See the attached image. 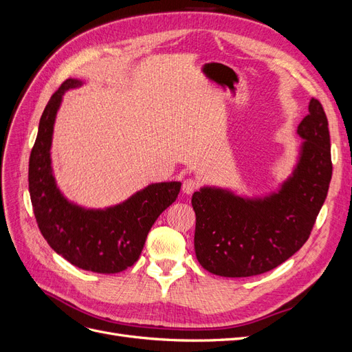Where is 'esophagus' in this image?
Wrapping results in <instances>:
<instances>
[{
  "instance_id": "34e87169",
  "label": "esophagus",
  "mask_w": 352,
  "mask_h": 352,
  "mask_svg": "<svg viewBox=\"0 0 352 352\" xmlns=\"http://www.w3.org/2000/svg\"><path fill=\"white\" fill-rule=\"evenodd\" d=\"M198 185H199L198 180L192 179V177H188V179L184 180V185H182V192L186 193V195H190L193 190L198 189Z\"/></svg>"
}]
</instances>
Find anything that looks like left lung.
<instances>
[{
	"label": "left lung",
	"instance_id": "obj_1",
	"mask_svg": "<svg viewBox=\"0 0 352 352\" xmlns=\"http://www.w3.org/2000/svg\"><path fill=\"white\" fill-rule=\"evenodd\" d=\"M297 159L274 190L240 195L232 188L202 186L193 193L195 253L204 270L226 278L268 272L306 243L328 195L331 138L322 104L311 99L297 126Z\"/></svg>",
	"mask_w": 352,
	"mask_h": 352
}]
</instances>
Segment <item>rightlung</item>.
Returning a JSON list of instances; mask_svg holds the SVG:
<instances>
[{
    "instance_id": "right-lung-1",
    "label": "right lung",
    "mask_w": 352,
    "mask_h": 352,
    "mask_svg": "<svg viewBox=\"0 0 352 352\" xmlns=\"http://www.w3.org/2000/svg\"><path fill=\"white\" fill-rule=\"evenodd\" d=\"M82 84V80L68 78L45 107L29 160V192L47 245L77 268L116 274L138 261L150 228L176 201L182 184L177 180L150 184L104 208L82 207L64 195L52 167L54 126L65 91Z\"/></svg>"
}]
</instances>
